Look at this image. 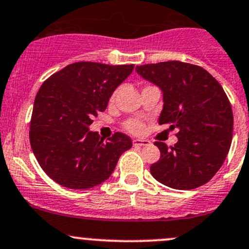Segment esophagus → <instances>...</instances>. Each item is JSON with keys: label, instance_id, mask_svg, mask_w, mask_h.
Segmentation results:
<instances>
[{"label": "esophagus", "instance_id": "34e87169", "mask_svg": "<svg viewBox=\"0 0 249 249\" xmlns=\"http://www.w3.org/2000/svg\"><path fill=\"white\" fill-rule=\"evenodd\" d=\"M150 142H148V140H146V139H135V140H133V145L134 146H147V145H150Z\"/></svg>", "mask_w": 249, "mask_h": 249}]
</instances>
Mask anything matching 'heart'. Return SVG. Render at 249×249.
Wrapping results in <instances>:
<instances>
[{"instance_id": "b5f03b06", "label": "heart", "mask_w": 249, "mask_h": 249, "mask_svg": "<svg viewBox=\"0 0 249 249\" xmlns=\"http://www.w3.org/2000/svg\"><path fill=\"white\" fill-rule=\"evenodd\" d=\"M124 128L128 132L135 135L142 134V133H143V130H145V125H143L142 122L138 119L127 120V121L124 122Z\"/></svg>"}]
</instances>
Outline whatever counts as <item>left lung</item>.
I'll use <instances>...</instances> for the list:
<instances>
[{
    "mask_svg": "<svg viewBox=\"0 0 249 249\" xmlns=\"http://www.w3.org/2000/svg\"><path fill=\"white\" fill-rule=\"evenodd\" d=\"M137 73L163 92L158 124L178 128V142H156L160 158L153 178L174 189H194L209 182L224 163L231 145L234 117L220 84L199 66L180 61L137 66Z\"/></svg>",
    "mask_w": 249,
    "mask_h": 249,
    "instance_id": "1",
    "label": "left lung"
}]
</instances>
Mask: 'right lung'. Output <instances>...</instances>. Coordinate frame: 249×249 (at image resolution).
Instances as JSON below:
<instances>
[{"instance_id":"right-lung-1","label":"right lung","mask_w":249,"mask_h":249,"mask_svg":"<svg viewBox=\"0 0 249 249\" xmlns=\"http://www.w3.org/2000/svg\"><path fill=\"white\" fill-rule=\"evenodd\" d=\"M133 69L134 65L75 62L40 86L30 142L40 168L56 183L71 189L96 187L110 178L122 153L132 147V139L124 133L104 142L89 125Z\"/></svg>"}]
</instances>
